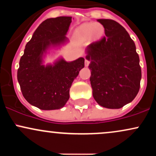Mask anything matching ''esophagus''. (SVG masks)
Instances as JSON below:
<instances>
[{
  "label": "esophagus",
  "mask_w": 156,
  "mask_h": 156,
  "mask_svg": "<svg viewBox=\"0 0 156 156\" xmlns=\"http://www.w3.org/2000/svg\"><path fill=\"white\" fill-rule=\"evenodd\" d=\"M89 62H89V61L87 59V58H85V66H86V67H88Z\"/></svg>",
  "instance_id": "34e87169"
}]
</instances>
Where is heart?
<instances>
[{"label": "heart", "instance_id": "1", "mask_svg": "<svg viewBox=\"0 0 156 156\" xmlns=\"http://www.w3.org/2000/svg\"><path fill=\"white\" fill-rule=\"evenodd\" d=\"M105 28L101 23H83L76 28L74 35L80 42H87L89 39L98 41L104 34Z\"/></svg>", "mask_w": 156, "mask_h": 156}]
</instances>
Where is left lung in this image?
Returning a JSON list of instances; mask_svg holds the SVG:
<instances>
[{"instance_id":"8db88e82","label":"left lung","mask_w":156,"mask_h":156,"mask_svg":"<svg viewBox=\"0 0 156 156\" xmlns=\"http://www.w3.org/2000/svg\"><path fill=\"white\" fill-rule=\"evenodd\" d=\"M98 21L104 27L105 37L86 49L93 97L101 106L120 108L133 101L139 91V57L124 27L113 20Z\"/></svg>"}]
</instances>
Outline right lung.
I'll use <instances>...</instances> for the list:
<instances>
[{"label":"right lung","instance_id":"1","mask_svg":"<svg viewBox=\"0 0 156 156\" xmlns=\"http://www.w3.org/2000/svg\"><path fill=\"white\" fill-rule=\"evenodd\" d=\"M71 17H58L43 21L26 44L17 70V80L23 95L30 104L42 110H55L64 106L69 89L79 71L84 67L83 57L67 62L58 58L44 65L48 50L68 42L66 34Z\"/></svg>","mask_w":156,"mask_h":156}]
</instances>
